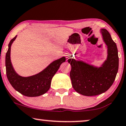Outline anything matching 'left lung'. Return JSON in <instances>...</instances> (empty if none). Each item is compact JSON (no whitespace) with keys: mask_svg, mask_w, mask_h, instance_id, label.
<instances>
[{"mask_svg":"<svg viewBox=\"0 0 126 126\" xmlns=\"http://www.w3.org/2000/svg\"><path fill=\"white\" fill-rule=\"evenodd\" d=\"M103 40L108 48L107 59L102 67L97 68L70 59L72 66L70 77L73 89L84 96L100 94L111 87L119 69V56L116 44L106 29L101 30Z\"/></svg>","mask_w":126,"mask_h":126,"instance_id":"1","label":"left lung"}]
</instances>
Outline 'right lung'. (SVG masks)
<instances>
[{"instance_id": "add662e5", "label": "right lung", "mask_w": 126, "mask_h": 126, "mask_svg": "<svg viewBox=\"0 0 126 126\" xmlns=\"http://www.w3.org/2000/svg\"><path fill=\"white\" fill-rule=\"evenodd\" d=\"M16 36L10 40L6 54V70L7 78L11 85L22 94L28 97H37L46 93L50 87L52 78L58 70L60 66L66 61L64 57L55 60L45 70L37 75L24 78L16 73L10 60V47Z\"/></svg>"}]
</instances>
